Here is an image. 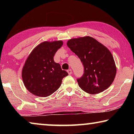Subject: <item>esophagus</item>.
<instances>
[{
    "mask_svg": "<svg viewBox=\"0 0 134 134\" xmlns=\"http://www.w3.org/2000/svg\"><path fill=\"white\" fill-rule=\"evenodd\" d=\"M67 72H68V74H71V73H72V71H71V69H70V70H67Z\"/></svg>",
    "mask_w": 134,
    "mask_h": 134,
    "instance_id": "esophagus-1",
    "label": "esophagus"
}]
</instances>
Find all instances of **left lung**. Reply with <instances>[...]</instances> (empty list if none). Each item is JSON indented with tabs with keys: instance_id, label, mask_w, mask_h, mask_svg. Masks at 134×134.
<instances>
[{
	"instance_id": "obj_1",
	"label": "left lung",
	"mask_w": 134,
	"mask_h": 134,
	"mask_svg": "<svg viewBox=\"0 0 134 134\" xmlns=\"http://www.w3.org/2000/svg\"><path fill=\"white\" fill-rule=\"evenodd\" d=\"M67 45L84 65V74L77 79L81 89L95 94L112 85L116 76V67L112 54L105 45L89 36L72 38Z\"/></svg>"
}]
</instances>
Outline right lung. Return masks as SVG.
Returning <instances> with one entry per match:
<instances>
[{"instance_id": "right-lung-1", "label": "right lung", "mask_w": 134, "mask_h": 134, "mask_svg": "<svg viewBox=\"0 0 134 134\" xmlns=\"http://www.w3.org/2000/svg\"><path fill=\"white\" fill-rule=\"evenodd\" d=\"M63 44L62 41H44L29 54L22 68V77L24 86L32 94L49 96L58 89L63 79L68 76L54 60L55 53Z\"/></svg>"}]
</instances>
